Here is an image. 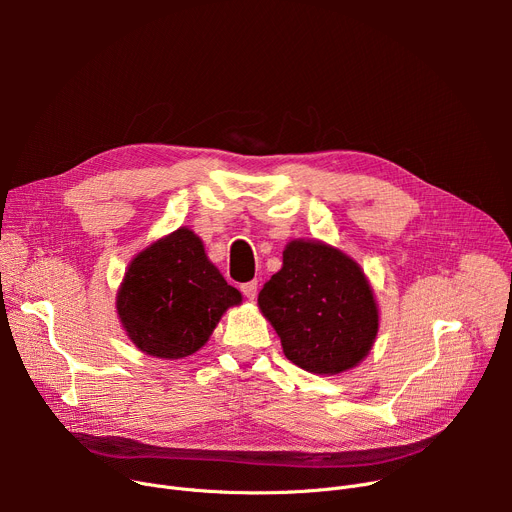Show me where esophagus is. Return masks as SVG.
Instances as JSON below:
<instances>
[{"label":"esophagus","mask_w":512,"mask_h":512,"mask_svg":"<svg viewBox=\"0 0 512 512\" xmlns=\"http://www.w3.org/2000/svg\"><path fill=\"white\" fill-rule=\"evenodd\" d=\"M240 290H242V294H245V297H247L249 301H255V297H257V282L242 284Z\"/></svg>","instance_id":"34e87169"}]
</instances>
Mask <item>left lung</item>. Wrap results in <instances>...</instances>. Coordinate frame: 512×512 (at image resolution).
Masks as SVG:
<instances>
[{"mask_svg":"<svg viewBox=\"0 0 512 512\" xmlns=\"http://www.w3.org/2000/svg\"><path fill=\"white\" fill-rule=\"evenodd\" d=\"M257 303L286 359L317 375L357 367L380 330V309L361 265L321 240H290L282 270Z\"/></svg>","mask_w":512,"mask_h":512,"instance_id":"1","label":"left lung"}]
</instances>
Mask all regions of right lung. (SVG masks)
Listing matches in <instances>:
<instances>
[{"label": "right lung", "instance_id": "obj_1", "mask_svg": "<svg viewBox=\"0 0 512 512\" xmlns=\"http://www.w3.org/2000/svg\"><path fill=\"white\" fill-rule=\"evenodd\" d=\"M242 294L220 274L186 226L161 236L128 263L116 311L130 342L155 359H184L209 340Z\"/></svg>", "mask_w": 512, "mask_h": 512}]
</instances>
